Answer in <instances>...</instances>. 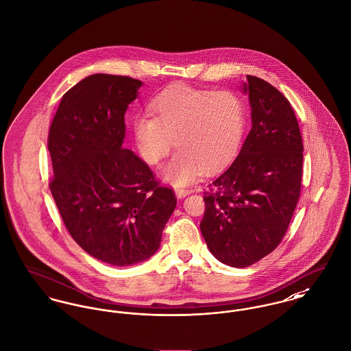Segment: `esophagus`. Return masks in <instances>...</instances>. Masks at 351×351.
I'll use <instances>...</instances> for the list:
<instances>
[{"label": "esophagus", "mask_w": 351, "mask_h": 351, "mask_svg": "<svg viewBox=\"0 0 351 351\" xmlns=\"http://www.w3.org/2000/svg\"><path fill=\"white\" fill-rule=\"evenodd\" d=\"M190 193H191V191H190L189 189H176V194H177L178 198H184V197L189 195Z\"/></svg>", "instance_id": "esophagus-1"}]
</instances>
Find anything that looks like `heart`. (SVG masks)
I'll return each instance as SVG.
<instances>
[{
	"mask_svg": "<svg viewBox=\"0 0 351 351\" xmlns=\"http://www.w3.org/2000/svg\"><path fill=\"white\" fill-rule=\"evenodd\" d=\"M149 110L133 121L136 143L141 157L157 165L176 142L178 152L162 169L174 186L190 184L201 169L209 173L229 164L243 138L245 106L232 92L173 86L156 95Z\"/></svg>",
	"mask_w": 351,
	"mask_h": 351,
	"instance_id": "heart-1",
	"label": "heart"
}]
</instances>
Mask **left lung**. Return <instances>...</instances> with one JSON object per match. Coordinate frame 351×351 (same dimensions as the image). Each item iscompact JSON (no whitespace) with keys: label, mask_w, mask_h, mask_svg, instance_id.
I'll return each instance as SVG.
<instances>
[{"label":"left lung","mask_w":351,"mask_h":351,"mask_svg":"<svg viewBox=\"0 0 351 351\" xmlns=\"http://www.w3.org/2000/svg\"><path fill=\"white\" fill-rule=\"evenodd\" d=\"M246 78L253 125L233 164L208 185L199 225L211 254L233 267L280 245L302 182L304 143L290 102L265 80Z\"/></svg>","instance_id":"1"}]
</instances>
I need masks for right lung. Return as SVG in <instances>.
Returning a JSON list of instances; mask_svg holds the SVG:
<instances>
[{"mask_svg":"<svg viewBox=\"0 0 351 351\" xmlns=\"http://www.w3.org/2000/svg\"><path fill=\"white\" fill-rule=\"evenodd\" d=\"M140 80L93 74L62 95L47 137L49 187L71 238L92 257L130 266L152 257L177 198L132 150L125 112Z\"/></svg>","mask_w":351,"mask_h":351,"instance_id":"add662e5","label":"right lung"}]
</instances>
